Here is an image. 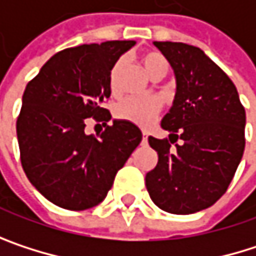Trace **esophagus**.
Here are the masks:
<instances>
[{
    "label": "esophagus",
    "instance_id": "34e87169",
    "mask_svg": "<svg viewBox=\"0 0 256 256\" xmlns=\"http://www.w3.org/2000/svg\"><path fill=\"white\" fill-rule=\"evenodd\" d=\"M148 142V133L146 132H142V144L145 145Z\"/></svg>",
    "mask_w": 256,
    "mask_h": 256
}]
</instances>
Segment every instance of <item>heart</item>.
<instances>
[{
	"label": "heart",
	"instance_id": "heart-1",
	"mask_svg": "<svg viewBox=\"0 0 256 256\" xmlns=\"http://www.w3.org/2000/svg\"><path fill=\"white\" fill-rule=\"evenodd\" d=\"M139 64L142 65L146 76L151 78H162L169 70V60L158 52H146L139 56ZM123 70V60H117L110 72V87L112 92L117 90V80ZM160 112L158 100L152 98H130L123 100L116 108V117L118 120L133 123L140 128L150 126Z\"/></svg>",
	"mask_w": 256,
	"mask_h": 256
}]
</instances>
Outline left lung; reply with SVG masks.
<instances>
[{"label": "left lung", "instance_id": "obj_1", "mask_svg": "<svg viewBox=\"0 0 256 256\" xmlns=\"http://www.w3.org/2000/svg\"><path fill=\"white\" fill-rule=\"evenodd\" d=\"M154 46L175 71L176 94L162 120L169 139L148 138L158 163L145 185L160 209L188 215L227 191L244 150L246 114L230 77L202 48L172 41Z\"/></svg>", "mask_w": 256, "mask_h": 256}]
</instances>
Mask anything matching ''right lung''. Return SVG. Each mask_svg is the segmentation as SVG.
<instances>
[{
    "mask_svg": "<svg viewBox=\"0 0 256 256\" xmlns=\"http://www.w3.org/2000/svg\"><path fill=\"white\" fill-rule=\"evenodd\" d=\"M134 41H105L65 48L32 78L22 98L16 130L29 182L52 203L70 210L99 204L117 172L142 140L133 123L114 120L104 108L110 72ZM106 124L86 135V118Z\"/></svg>",
    "mask_w": 256,
    "mask_h": 256,
    "instance_id": "add662e5",
    "label": "right lung"
}]
</instances>
